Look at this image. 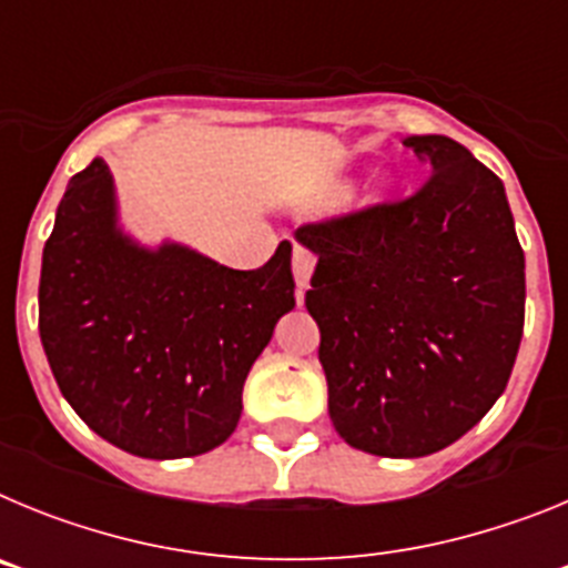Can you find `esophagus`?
Instances as JSON below:
<instances>
[{"mask_svg": "<svg viewBox=\"0 0 568 568\" xmlns=\"http://www.w3.org/2000/svg\"><path fill=\"white\" fill-rule=\"evenodd\" d=\"M313 270H315V255L310 253L307 247L295 244V250H293V275H295V284H298L301 293L307 290Z\"/></svg>", "mask_w": 568, "mask_h": 568, "instance_id": "34e87169", "label": "esophagus"}]
</instances>
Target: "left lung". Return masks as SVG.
<instances>
[{
    "mask_svg": "<svg viewBox=\"0 0 568 568\" xmlns=\"http://www.w3.org/2000/svg\"><path fill=\"white\" fill-rule=\"evenodd\" d=\"M429 175L409 199L298 227L318 255L307 310L335 433L361 453L424 458L509 384L526 273L504 182L446 135H409Z\"/></svg>",
    "mask_w": 568,
    "mask_h": 568,
    "instance_id": "obj_1",
    "label": "left lung"
}]
</instances>
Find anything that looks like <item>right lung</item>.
<instances>
[{"mask_svg": "<svg viewBox=\"0 0 568 568\" xmlns=\"http://www.w3.org/2000/svg\"><path fill=\"white\" fill-rule=\"evenodd\" d=\"M293 244L230 270L182 244L142 247L119 227L102 159L70 179L42 253L39 335L64 400L139 458H193L233 435L241 389L295 307Z\"/></svg>", "mask_w": 568, "mask_h": 568, "instance_id": "obj_1", "label": "right lung"}]
</instances>
